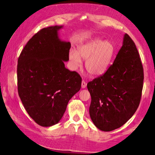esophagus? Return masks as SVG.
Masks as SVG:
<instances>
[{
    "label": "esophagus",
    "mask_w": 155,
    "mask_h": 155,
    "mask_svg": "<svg viewBox=\"0 0 155 155\" xmlns=\"http://www.w3.org/2000/svg\"><path fill=\"white\" fill-rule=\"evenodd\" d=\"M81 86H82V88H86V82L84 81H82Z\"/></svg>",
    "instance_id": "obj_1"
}]
</instances>
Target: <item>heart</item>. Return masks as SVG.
<instances>
[{"label": "heart", "instance_id": "b5f03b06", "mask_svg": "<svg viewBox=\"0 0 155 155\" xmlns=\"http://www.w3.org/2000/svg\"><path fill=\"white\" fill-rule=\"evenodd\" d=\"M114 53L115 49L111 42L95 39L79 46L77 51L71 50L69 59L74 69L82 65L81 60H86L87 72L92 77H99L107 71Z\"/></svg>", "mask_w": 155, "mask_h": 155}]
</instances>
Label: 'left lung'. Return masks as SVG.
I'll use <instances>...</instances> for the list:
<instances>
[{
  "mask_svg": "<svg viewBox=\"0 0 155 155\" xmlns=\"http://www.w3.org/2000/svg\"><path fill=\"white\" fill-rule=\"evenodd\" d=\"M143 68L136 45L125 34L122 46L107 71L87 84L89 113L98 129L110 132L131 118L140 105Z\"/></svg>",
  "mask_w": 155,
  "mask_h": 155,
  "instance_id": "1",
  "label": "left lung"
}]
</instances>
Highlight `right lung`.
I'll return each instance as SVG.
<instances>
[{
  "mask_svg": "<svg viewBox=\"0 0 155 155\" xmlns=\"http://www.w3.org/2000/svg\"><path fill=\"white\" fill-rule=\"evenodd\" d=\"M63 27L39 31L18 58L19 96L29 115L44 127L61 120L69 100L81 88L80 75L65 67L71 43L59 37L58 31Z\"/></svg>",
  "mask_w": 155,
  "mask_h": 155,
  "instance_id": "obj_1",
  "label": "right lung"
}]
</instances>
